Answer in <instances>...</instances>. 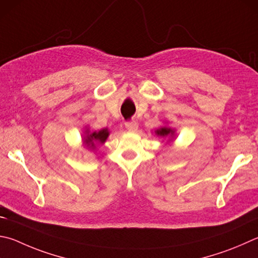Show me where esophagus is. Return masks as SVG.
Wrapping results in <instances>:
<instances>
[{"instance_id": "34e87169", "label": "esophagus", "mask_w": 258, "mask_h": 258, "mask_svg": "<svg viewBox=\"0 0 258 258\" xmlns=\"http://www.w3.org/2000/svg\"><path fill=\"white\" fill-rule=\"evenodd\" d=\"M125 127L127 128L130 132H135V131H138L139 124L135 120H131V121H127V123L125 124Z\"/></svg>"}]
</instances>
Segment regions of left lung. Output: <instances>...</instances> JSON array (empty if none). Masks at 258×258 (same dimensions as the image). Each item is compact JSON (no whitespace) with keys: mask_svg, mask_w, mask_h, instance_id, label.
I'll return each mask as SVG.
<instances>
[{"mask_svg":"<svg viewBox=\"0 0 258 258\" xmlns=\"http://www.w3.org/2000/svg\"><path fill=\"white\" fill-rule=\"evenodd\" d=\"M156 134L158 135V137H161V138L172 137V135L175 134V131L170 127H167V126H163V127L158 128L156 131Z\"/></svg>","mask_w":258,"mask_h":258,"instance_id":"obj_1","label":"left lung"}]
</instances>
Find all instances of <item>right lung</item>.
Wrapping results in <instances>:
<instances>
[{"instance_id":"right-lung-1","label":"right lung","mask_w":258,"mask_h":258,"mask_svg":"<svg viewBox=\"0 0 258 258\" xmlns=\"http://www.w3.org/2000/svg\"><path fill=\"white\" fill-rule=\"evenodd\" d=\"M86 132H87V137L83 139V142L86 143L88 148H90L92 150L96 148L97 143H100V144L105 143L107 138H108L109 135V132L107 128H102L100 131H98V132L95 131V132L92 133L89 132V131H86Z\"/></svg>"}]
</instances>
